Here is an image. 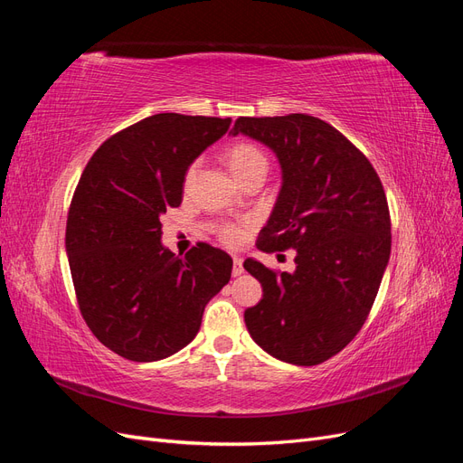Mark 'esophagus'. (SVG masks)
I'll return each instance as SVG.
<instances>
[{"label":"esophagus","instance_id":"1","mask_svg":"<svg viewBox=\"0 0 463 463\" xmlns=\"http://www.w3.org/2000/svg\"><path fill=\"white\" fill-rule=\"evenodd\" d=\"M233 276H241L243 274V260L240 257H233V269H232Z\"/></svg>","mask_w":463,"mask_h":463}]
</instances>
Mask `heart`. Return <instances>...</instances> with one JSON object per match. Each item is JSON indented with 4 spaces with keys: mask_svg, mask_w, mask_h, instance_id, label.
<instances>
[{
    "mask_svg": "<svg viewBox=\"0 0 463 463\" xmlns=\"http://www.w3.org/2000/svg\"><path fill=\"white\" fill-rule=\"evenodd\" d=\"M228 164L232 167V172L235 174L237 179H243L250 172L255 170H266V156L262 150L250 143H235L228 148L226 152ZM199 160L191 162L185 172V185H191V181L194 179V174H197ZM243 228L237 226V223H226V226L220 228V237L230 245H237L243 240Z\"/></svg>",
    "mask_w": 463,
    "mask_h": 463,
    "instance_id": "obj_1",
    "label": "heart"
}]
</instances>
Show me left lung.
Returning a JSON list of instances; mask_svg holds the SVG:
<instances>
[{"label":"left lung","instance_id":"left-lung-1","mask_svg":"<svg viewBox=\"0 0 463 463\" xmlns=\"http://www.w3.org/2000/svg\"><path fill=\"white\" fill-rule=\"evenodd\" d=\"M240 133L269 146L282 167L257 247L296 250L293 272L243 262L262 286V299L245 311L247 330L279 361L318 365L355 338L381 288L392 245L383 184L371 162L318 118H240L232 135Z\"/></svg>","mask_w":463,"mask_h":463}]
</instances>
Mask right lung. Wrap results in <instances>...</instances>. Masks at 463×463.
I'll return each instance as SVG.
<instances>
[{"label":"right lung","instance_id":"1","mask_svg":"<svg viewBox=\"0 0 463 463\" xmlns=\"http://www.w3.org/2000/svg\"><path fill=\"white\" fill-rule=\"evenodd\" d=\"M232 119L156 114L109 137L82 172L65 250L79 309L111 352L138 363L177 354L197 335L208 301L230 282L226 250L162 245L160 216L184 201L191 162Z\"/></svg>","mask_w":463,"mask_h":463}]
</instances>
